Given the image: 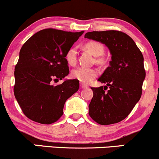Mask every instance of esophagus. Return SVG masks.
I'll use <instances>...</instances> for the list:
<instances>
[{"mask_svg": "<svg viewBox=\"0 0 159 159\" xmlns=\"http://www.w3.org/2000/svg\"><path fill=\"white\" fill-rule=\"evenodd\" d=\"M80 86H81V87L82 89H84V88H87V87H88V86H87V84H83V83L80 84Z\"/></svg>", "mask_w": 159, "mask_h": 159, "instance_id": "esophagus-1", "label": "esophagus"}]
</instances>
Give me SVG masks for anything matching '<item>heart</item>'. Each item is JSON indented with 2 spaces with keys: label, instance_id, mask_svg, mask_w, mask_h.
<instances>
[{
  "label": "heart",
  "instance_id": "heart-1",
  "mask_svg": "<svg viewBox=\"0 0 159 159\" xmlns=\"http://www.w3.org/2000/svg\"><path fill=\"white\" fill-rule=\"evenodd\" d=\"M84 48L89 51L95 57L102 55L105 52V48L102 43L97 41H89L85 43ZM66 61L69 66H75L77 63V50L75 47H72L67 51L66 54ZM96 63H102L104 60L102 58L97 57L96 60ZM98 75V71L93 68H86L79 67L72 72V76L75 79L84 84H88Z\"/></svg>",
  "mask_w": 159,
  "mask_h": 159
}]
</instances>
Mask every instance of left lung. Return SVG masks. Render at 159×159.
<instances>
[{"mask_svg":"<svg viewBox=\"0 0 159 159\" xmlns=\"http://www.w3.org/2000/svg\"><path fill=\"white\" fill-rule=\"evenodd\" d=\"M84 37L105 44L111 54L110 66L98 79L107 85L91 87L93 96L89 115L100 125L119 123L141 96L146 76L143 54L134 40L119 30L88 32Z\"/></svg>","mask_w":159,"mask_h":159,"instance_id":"8db88e82","label":"left lung"}]
</instances>
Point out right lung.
Returning <instances> with one entry per match:
<instances>
[{"label":"right lung","mask_w":159,"mask_h":159,"mask_svg":"<svg viewBox=\"0 0 159 159\" xmlns=\"http://www.w3.org/2000/svg\"><path fill=\"white\" fill-rule=\"evenodd\" d=\"M84 34L47 28L25 42L15 67L14 95L24 114L41 124L55 123L64 104L79 88L77 79L66 80L69 70L66 54Z\"/></svg>","instance_id":"add662e5"}]
</instances>
